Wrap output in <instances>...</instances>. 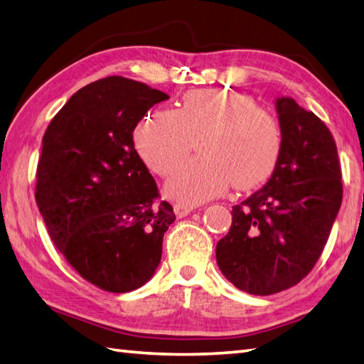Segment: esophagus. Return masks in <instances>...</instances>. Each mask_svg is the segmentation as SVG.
Here are the masks:
<instances>
[{
  "instance_id": "34e87169",
  "label": "esophagus",
  "mask_w": 364,
  "mask_h": 364,
  "mask_svg": "<svg viewBox=\"0 0 364 364\" xmlns=\"http://www.w3.org/2000/svg\"><path fill=\"white\" fill-rule=\"evenodd\" d=\"M174 210H176V215H177V216H179V218H183V216L190 215V213L193 212V210H195V207L190 205V204L179 203V204H176Z\"/></svg>"
}]
</instances>
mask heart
<instances>
[{
    "label": "heart",
    "mask_w": 364,
    "mask_h": 364,
    "mask_svg": "<svg viewBox=\"0 0 364 364\" xmlns=\"http://www.w3.org/2000/svg\"><path fill=\"white\" fill-rule=\"evenodd\" d=\"M203 135L200 157L177 169L166 190L183 204H200L235 185L249 190L272 174L280 157L277 119L246 95L203 88L182 96L177 110L157 109L139 121L134 144L152 171L169 176Z\"/></svg>",
    "instance_id": "heart-1"
}]
</instances>
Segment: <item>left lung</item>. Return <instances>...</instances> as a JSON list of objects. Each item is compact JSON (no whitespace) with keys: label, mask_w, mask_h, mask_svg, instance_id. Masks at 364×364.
<instances>
[{"label":"left lung","mask_w":364,"mask_h":364,"mask_svg":"<svg viewBox=\"0 0 364 364\" xmlns=\"http://www.w3.org/2000/svg\"><path fill=\"white\" fill-rule=\"evenodd\" d=\"M280 157L271 179L232 207L216 263L238 289L269 296L297 285L322 254L343 200L341 168L332 134L289 98L276 100Z\"/></svg>","instance_id":"left-lung-1"}]
</instances>
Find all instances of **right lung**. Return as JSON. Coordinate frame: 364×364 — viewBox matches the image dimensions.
Returning a JSON list of instances; mask_svg holds the SVG:
<instances>
[{"label": "right lung", "instance_id": "1", "mask_svg": "<svg viewBox=\"0 0 364 364\" xmlns=\"http://www.w3.org/2000/svg\"><path fill=\"white\" fill-rule=\"evenodd\" d=\"M164 92L123 76L80 88L53 118L37 166L38 212L80 276L127 293L154 276L176 220L134 146V129Z\"/></svg>", "mask_w": 364, "mask_h": 364}]
</instances>
